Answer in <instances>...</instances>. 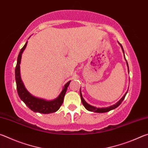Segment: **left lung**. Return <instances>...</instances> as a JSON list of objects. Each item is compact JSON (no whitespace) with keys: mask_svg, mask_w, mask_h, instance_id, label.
<instances>
[{"mask_svg":"<svg viewBox=\"0 0 148 148\" xmlns=\"http://www.w3.org/2000/svg\"><path fill=\"white\" fill-rule=\"evenodd\" d=\"M119 44L120 45V46H121V49H122V51L124 53V57H125V61H126V62H127V68H128V72L129 73V65H128V63H127V61L126 59H125V53H124V50H123V46H121V44L119 43V42H118ZM127 92H128V90H127V91L125 92V94L123 96L122 98L119 100V101L116 102V104H114V105H112V106H110L109 107H106V108H97L95 106H91V105L89 104L88 103H87V102H86V101L84 99L83 97H82V92H81V89H80V97H81V100H82V104H83V105L84 106V107L86 108L88 110V111H90V112H97V113H104V112H109L110 111V110H114L115 108H116L117 107H118L120 104H121V103L122 102V101H123L125 96H126V95L127 93Z\"/></svg>","mask_w":148,"mask_h":148,"instance_id":"1","label":"left lung"}]
</instances>
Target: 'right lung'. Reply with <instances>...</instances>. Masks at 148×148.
<instances>
[{"label":"right lung","mask_w":148,"mask_h":148,"mask_svg":"<svg viewBox=\"0 0 148 148\" xmlns=\"http://www.w3.org/2000/svg\"><path fill=\"white\" fill-rule=\"evenodd\" d=\"M27 42H26L24 46L20 50L18 57H17L16 70H15L17 93L21 101H23L25 104L33 112H39V113L44 114L53 113L60 108L63 102L64 97L66 92L67 87H69L70 83H71V81L68 82L64 85L59 96L56 99L51 100V101H47L44 99L38 98L30 93L25 87L23 82L21 80V76H20V63H21V56L25 49L26 48Z\"/></svg>","instance_id":"right-lung-1"}]
</instances>
